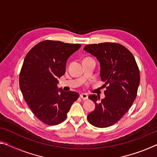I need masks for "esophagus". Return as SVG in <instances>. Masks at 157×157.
<instances>
[{
	"label": "esophagus",
	"mask_w": 157,
	"mask_h": 157,
	"mask_svg": "<svg viewBox=\"0 0 157 157\" xmlns=\"http://www.w3.org/2000/svg\"><path fill=\"white\" fill-rule=\"evenodd\" d=\"M80 98H82L83 100H87L88 99V95H87L86 94H81Z\"/></svg>",
	"instance_id": "1"
}]
</instances>
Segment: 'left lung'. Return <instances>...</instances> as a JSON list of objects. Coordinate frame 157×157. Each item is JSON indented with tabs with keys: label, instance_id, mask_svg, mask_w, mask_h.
I'll use <instances>...</instances> for the list:
<instances>
[{
	"label": "left lung",
	"instance_id": "1",
	"mask_svg": "<svg viewBox=\"0 0 157 157\" xmlns=\"http://www.w3.org/2000/svg\"><path fill=\"white\" fill-rule=\"evenodd\" d=\"M85 51L100 62V78L105 82V98L89 95L95 109L87 118L95 127L105 128L123 118L136 99L140 83V73L134 56L125 47L116 43L86 45Z\"/></svg>",
	"mask_w": 157,
	"mask_h": 157
}]
</instances>
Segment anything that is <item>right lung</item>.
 I'll list each match as a JSON object with an SVG mask.
<instances>
[{
	"instance_id": "add662e5",
	"label": "right lung",
	"mask_w": 157,
	"mask_h": 157,
	"mask_svg": "<svg viewBox=\"0 0 157 157\" xmlns=\"http://www.w3.org/2000/svg\"><path fill=\"white\" fill-rule=\"evenodd\" d=\"M80 44L46 40L26 55L19 75L21 91L29 108L44 123L55 125L65 121L78 93L58 89V78L66 72L67 59Z\"/></svg>"
}]
</instances>
